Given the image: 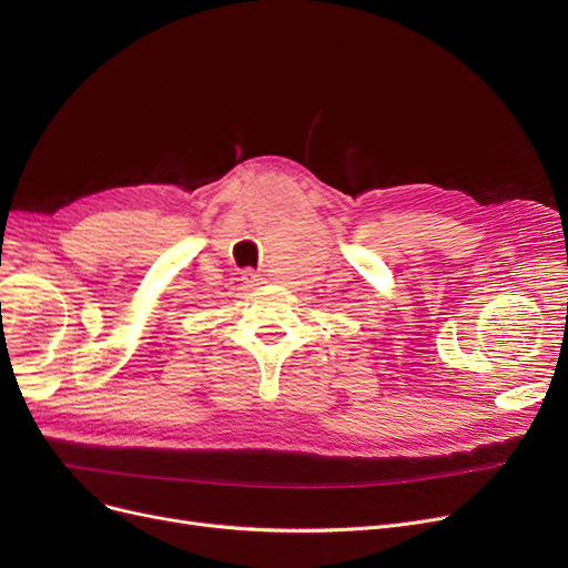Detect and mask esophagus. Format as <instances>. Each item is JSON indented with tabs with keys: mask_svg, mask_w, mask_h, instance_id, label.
<instances>
[{
	"mask_svg": "<svg viewBox=\"0 0 568 568\" xmlns=\"http://www.w3.org/2000/svg\"><path fill=\"white\" fill-rule=\"evenodd\" d=\"M241 281L245 283V287H255V285H260L262 278L255 274V271L248 268V271H243V278H241Z\"/></svg>",
	"mask_w": 568,
	"mask_h": 568,
	"instance_id": "34e87169",
	"label": "esophagus"
}]
</instances>
